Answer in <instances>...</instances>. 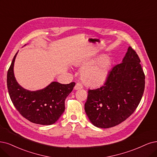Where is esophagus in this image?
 <instances>
[{
	"label": "esophagus",
	"instance_id": "34e87169",
	"mask_svg": "<svg viewBox=\"0 0 157 157\" xmlns=\"http://www.w3.org/2000/svg\"><path fill=\"white\" fill-rule=\"evenodd\" d=\"M83 85L81 83H77L76 85H75L74 86V89L75 90H78V89H83Z\"/></svg>",
	"mask_w": 157,
	"mask_h": 157
}]
</instances>
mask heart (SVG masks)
I'll return each mask as SVG.
<instances>
[{
  "mask_svg": "<svg viewBox=\"0 0 157 157\" xmlns=\"http://www.w3.org/2000/svg\"><path fill=\"white\" fill-rule=\"evenodd\" d=\"M111 59L108 56H102L96 61L84 64L82 71L83 82L89 86H100L105 82L111 67Z\"/></svg>",
  "mask_w": 157,
  "mask_h": 157,
  "instance_id": "1",
  "label": "heart"
}]
</instances>
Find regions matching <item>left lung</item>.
I'll use <instances>...</instances> for the list:
<instances>
[{"label": "left lung", "mask_w": 157, "mask_h": 157, "mask_svg": "<svg viewBox=\"0 0 157 157\" xmlns=\"http://www.w3.org/2000/svg\"><path fill=\"white\" fill-rule=\"evenodd\" d=\"M145 88V74L136 52L129 46L122 63L109 72L101 87L89 90L85 111L94 126L109 128L135 112Z\"/></svg>", "instance_id": "1"}]
</instances>
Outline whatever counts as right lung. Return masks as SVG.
Listing matches in <instances>:
<instances>
[{"mask_svg":"<svg viewBox=\"0 0 157 157\" xmlns=\"http://www.w3.org/2000/svg\"><path fill=\"white\" fill-rule=\"evenodd\" d=\"M17 54L7 74L8 90L13 105L23 117L32 123L54 124L65 111V100L75 83L61 84L54 82L39 90L30 91L23 89L14 76L13 65Z\"/></svg>","mask_w":157,"mask_h":157,"instance_id":"add662e5","label":"right lung"}]
</instances>
